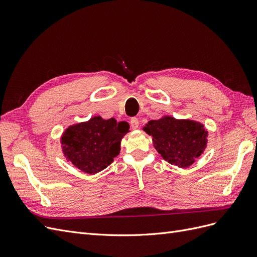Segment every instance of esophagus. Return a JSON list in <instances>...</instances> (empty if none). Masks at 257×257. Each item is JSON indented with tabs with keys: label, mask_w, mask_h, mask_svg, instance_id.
Here are the masks:
<instances>
[{
	"label": "esophagus",
	"mask_w": 257,
	"mask_h": 257,
	"mask_svg": "<svg viewBox=\"0 0 257 257\" xmlns=\"http://www.w3.org/2000/svg\"><path fill=\"white\" fill-rule=\"evenodd\" d=\"M130 123H131V126H132V128H133V130H136L138 127V125H139V121H138L137 118H132Z\"/></svg>",
	"instance_id": "esophagus-1"
}]
</instances>
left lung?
<instances>
[{
  "label": "left lung",
  "instance_id": "8db88e82",
  "mask_svg": "<svg viewBox=\"0 0 257 257\" xmlns=\"http://www.w3.org/2000/svg\"><path fill=\"white\" fill-rule=\"evenodd\" d=\"M153 137L154 148L168 163L189 167L205 150L207 131L198 122L166 116L151 120L144 128Z\"/></svg>",
  "mask_w": 257,
  "mask_h": 257
}]
</instances>
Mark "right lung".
I'll return each mask as SVG.
<instances>
[{
	"label": "right lung",
	"mask_w": 257,
	"mask_h": 257,
	"mask_svg": "<svg viewBox=\"0 0 257 257\" xmlns=\"http://www.w3.org/2000/svg\"><path fill=\"white\" fill-rule=\"evenodd\" d=\"M125 121L94 116L85 123L68 127L62 137L65 157L87 174L105 169L120 152V142L128 132Z\"/></svg>",
	"instance_id": "1"
}]
</instances>
